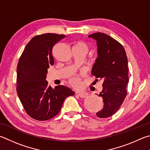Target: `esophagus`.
Segmentation results:
<instances>
[{"mask_svg": "<svg viewBox=\"0 0 150 150\" xmlns=\"http://www.w3.org/2000/svg\"><path fill=\"white\" fill-rule=\"evenodd\" d=\"M88 94L86 92H79V93H78V95L81 98H85V97L88 96Z\"/></svg>", "mask_w": 150, "mask_h": 150, "instance_id": "34e87169", "label": "esophagus"}]
</instances>
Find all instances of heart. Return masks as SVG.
<instances>
[{
    "instance_id": "1",
    "label": "heart",
    "mask_w": 150,
    "mask_h": 150,
    "mask_svg": "<svg viewBox=\"0 0 150 150\" xmlns=\"http://www.w3.org/2000/svg\"><path fill=\"white\" fill-rule=\"evenodd\" d=\"M74 47H81V48H83L84 49H86L87 50V48L86 46L84 44V43L82 42H78L77 44L75 45V46ZM70 83H71L72 85H73L74 86H79L80 85V81L79 79L77 77H74V78H71L70 79Z\"/></svg>"
}]
</instances>
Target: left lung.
Segmentation results:
<instances>
[{
  "label": "left lung",
  "instance_id": "left-lung-1",
  "mask_svg": "<svg viewBox=\"0 0 150 150\" xmlns=\"http://www.w3.org/2000/svg\"><path fill=\"white\" fill-rule=\"evenodd\" d=\"M96 41L97 58L92 74L103 81L100 96L103 107L96 113L100 118L113 115L121 107L127 94L128 59L124 47L109 35L98 32L88 36ZM98 81V79H97Z\"/></svg>",
  "mask_w": 150,
  "mask_h": 150
}]
</instances>
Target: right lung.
I'll return each instance as SVG.
<instances>
[{
	"instance_id": "add662e5",
	"label": "right lung",
	"mask_w": 150,
	"mask_h": 150,
	"mask_svg": "<svg viewBox=\"0 0 150 150\" xmlns=\"http://www.w3.org/2000/svg\"><path fill=\"white\" fill-rule=\"evenodd\" d=\"M64 35L45 33L34 37L26 45L17 67V92L28 115L38 121L54 117L67 97L73 96L69 87L52 88L46 81L49 66L54 60L52 50Z\"/></svg>"
}]
</instances>
